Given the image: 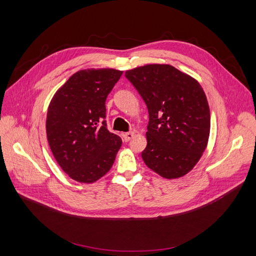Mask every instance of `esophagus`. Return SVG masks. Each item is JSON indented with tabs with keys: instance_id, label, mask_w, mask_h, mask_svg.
Here are the masks:
<instances>
[{
	"instance_id": "34e87169",
	"label": "esophagus",
	"mask_w": 256,
	"mask_h": 256,
	"mask_svg": "<svg viewBox=\"0 0 256 256\" xmlns=\"http://www.w3.org/2000/svg\"><path fill=\"white\" fill-rule=\"evenodd\" d=\"M134 136V132H127V134H124V140H125L126 142H128V141H130L131 138H132Z\"/></svg>"
}]
</instances>
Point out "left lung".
Returning a JSON list of instances; mask_svg holds the SVG:
<instances>
[{"label": "left lung", "mask_w": 256, "mask_h": 256, "mask_svg": "<svg viewBox=\"0 0 256 256\" xmlns=\"http://www.w3.org/2000/svg\"><path fill=\"white\" fill-rule=\"evenodd\" d=\"M147 106L145 164L166 180L188 174L205 152L210 112L198 80L168 64H147L125 72Z\"/></svg>", "instance_id": "obj_1"}]
</instances>
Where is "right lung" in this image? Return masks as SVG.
Returning a JSON list of instances; mask_svg holds the SVG:
<instances>
[{
	"instance_id": "1",
	"label": "right lung",
	"mask_w": 256,
	"mask_h": 256,
	"mask_svg": "<svg viewBox=\"0 0 256 256\" xmlns=\"http://www.w3.org/2000/svg\"><path fill=\"white\" fill-rule=\"evenodd\" d=\"M122 74L113 68L76 72L53 95L46 131L50 150L72 180L92 184L112 168L122 138L106 128V99Z\"/></svg>"
}]
</instances>
